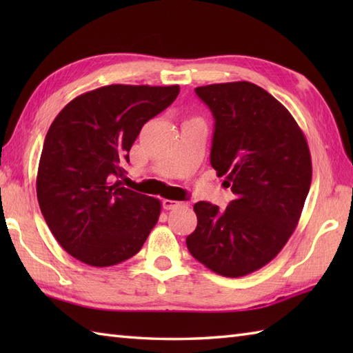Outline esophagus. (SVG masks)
<instances>
[{
  "label": "esophagus",
  "mask_w": 353,
  "mask_h": 353,
  "mask_svg": "<svg viewBox=\"0 0 353 353\" xmlns=\"http://www.w3.org/2000/svg\"><path fill=\"white\" fill-rule=\"evenodd\" d=\"M162 206L170 211V209H176V208H181V206H188V203H185V201H177V200H168L165 199L162 201Z\"/></svg>",
  "instance_id": "obj_1"
}]
</instances>
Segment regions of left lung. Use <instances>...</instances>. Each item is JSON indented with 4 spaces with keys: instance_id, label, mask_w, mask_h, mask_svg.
<instances>
[{
    "instance_id": "1",
    "label": "left lung",
    "mask_w": 353,
    "mask_h": 353,
    "mask_svg": "<svg viewBox=\"0 0 353 353\" xmlns=\"http://www.w3.org/2000/svg\"><path fill=\"white\" fill-rule=\"evenodd\" d=\"M215 125L211 165L235 194L220 211L194 205L197 228L188 250L209 270L239 277L268 264L294 232L312 165L305 134L290 112L250 81L196 88Z\"/></svg>"
}]
</instances>
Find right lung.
<instances>
[{
	"mask_svg": "<svg viewBox=\"0 0 353 353\" xmlns=\"http://www.w3.org/2000/svg\"><path fill=\"white\" fill-rule=\"evenodd\" d=\"M181 88L110 85L76 97L50 125L36 192L51 234L71 256L109 267L134 256L159 220L161 201L115 179L148 119Z\"/></svg>",
	"mask_w": 353,
	"mask_h": 353,
	"instance_id": "1",
	"label": "right lung"
}]
</instances>
